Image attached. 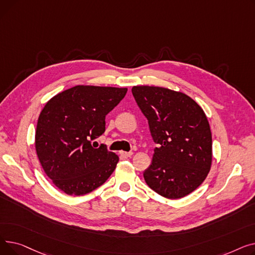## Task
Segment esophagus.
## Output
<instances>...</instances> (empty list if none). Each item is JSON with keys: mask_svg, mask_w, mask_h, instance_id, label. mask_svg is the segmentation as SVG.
<instances>
[{"mask_svg": "<svg viewBox=\"0 0 255 255\" xmlns=\"http://www.w3.org/2000/svg\"><path fill=\"white\" fill-rule=\"evenodd\" d=\"M120 155L123 156V157H131L133 155L132 152H120Z\"/></svg>", "mask_w": 255, "mask_h": 255, "instance_id": "34e87169", "label": "esophagus"}]
</instances>
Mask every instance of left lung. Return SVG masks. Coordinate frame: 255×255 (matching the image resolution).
<instances>
[{
  "mask_svg": "<svg viewBox=\"0 0 255 255\" xmlns=\"http://www.w3.org/2000/svg\"><path fill=\"white\" fill-rule=\"evenodd\" d=\"M132 94L158 143L151 165L143 171L145 183L166 198L190 194L205 181L212 164V134L206 114L182 92L136 86Z\"/></svg>",
  "mask_w": 255,
  "mask_h": 255,
  "instance_id": "left-lung-1",
  "label": "left lung"
}]
</instances>
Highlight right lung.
Returning <instances> with one entry per match:
<instances>
[{"label": "right lung", "mask_w": 255, "mask_h": 255, "mask_svg": "<svg viewBox=\"0 0 255 255\" xmlns=\"http://www.w3.org/2000/svg\"><path fill=\"white\" fill-rule=\"evenodd\" d=\"M127 88L75 86L53 96L38 118L35 148L46 176L68 195H84L114 172L119 157L91 140L105 131V116Z\"/></svg>", "instance_id": "1"}]
</instances>
